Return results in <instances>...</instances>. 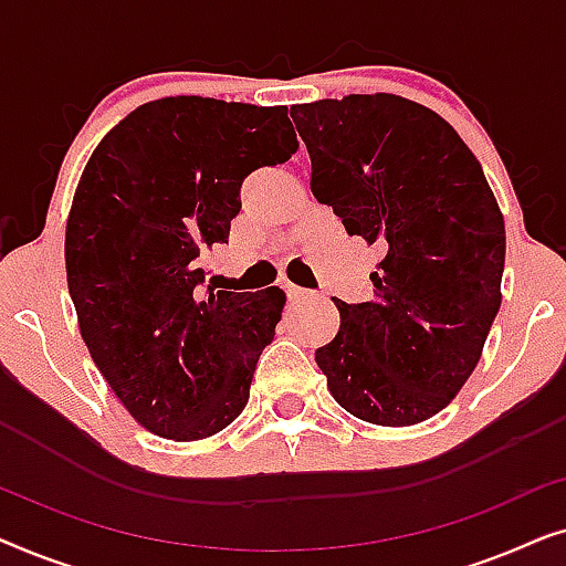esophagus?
Masks as SVG:
<instances>
[{
    "label": "esophagus",
    "mask_w": 566,
    "mask_h": 566,
    "mask_svg": "<svg viewBox=\"0 0 566 566\" xmlns=\"http://www.w3.org/2000/svg\"><path fill=\"white\" fill-rule=\"evenodd\" d=\"M285 293H289V298L293 301V304H298V301H308V298H314V293L312 291H306V289H298V285H285Z\"/></svg>",
    "instance_id": "34e87169"
}]
</instances>
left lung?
I'll use <instances>...</instances> for the list:
<instances>
[{"instance_id":"8db88e82","label":"left lung","mask_w":566,"mask_h":566,"mask_svg":"<svg viewBox=\"0 0 566 566\" xmlns=\"http://www.w3.org/2000/svg\"><path fill=\"white\" fill-rule=\"evenodd\" d=\"M312 192L350 237L384 250L374 298L335 301L339 332L316 350L335 401L407 428L453 401L500 312L505 219L482 165L436 111L376 92L291 107Z\"/></svg>"}]
</instances>
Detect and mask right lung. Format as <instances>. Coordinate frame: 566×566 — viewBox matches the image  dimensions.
Returning a JSON list of instances; mask_svg holds the SVG:
<instances>
[{
	"label": "right lung",
	"mask_w": 566,
	"mask_h": 566,
	"mask_svg": "<svg viewBox=\"0 0 566 566\" xmlns=\"http://www.w3.org/2000/svg\"><path fill=\"white\" fill-rule=\"evenodd\" d=\"M298 149L289 107L161 97L105 134L66 221V283L84 345L130 417L188 443L242 415L285 293L208 289L239 188Z\"/></svg>",
	"instance_id": "add662e5"
}]
</instances>
